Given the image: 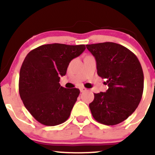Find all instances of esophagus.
I'll return each instance as SVG.
<instances>
[{
    "instance_id": "1",
    "label": "esophagus",
    "mask_w": 155,
    "mask_h": 155,
    "mask_svg": "<svg viewBox=\"0 0 155 155\" xmlns=\"http://www.w3.org/2000/svg\"><path fill=\"white\" fill-rule=\"evenodd\" d=\"M80 91H81V92H83L87 91V88H85V87H81V88H80Z\"/></svg>"
}]
</instances>
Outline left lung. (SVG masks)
Wrapping results in <instances>:
<instances>
[{"instance_id":"1","label":"left lung","mask_w":155,"mask_h":155,"mask_svg":"<svg viewBox=\"0 0 155 155\" xmlns=\"http://www.w3.org/2000/svg\"><path fill=\"white\" fill-rule=\"evenodd\" d=\"M97 63V75L106 79V92L94 94L90 104L93 118L106 125H115L130 116L143 91V73L136 54L113 42L86 45Z\"/></svg>"}]
</instances>
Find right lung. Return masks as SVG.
<instances>
[{"label":"right lung","mask_w":155,"mask_h":155,"mask_svg":"<svg viewBox=\"0 0 155 155\" xmlns=\"http://www.w3.org/2000/svg\"><path fill=\"white\" fill-rule=\"evenodd\" d=\"M85 49L84 44H44L27 54L19 72V95L41 124L55 126L68 119L80 91L60 86V76L66 74L70 62Z\"/></svg>","instance_id":"add662e5"}]
</instances>
